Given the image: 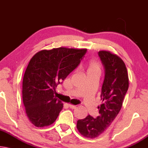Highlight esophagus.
<instances>
[{
    "mask_svg": "<svg viewBox=\"0 0 148 148\" xmlns=\"http://www.w3.org/2000/svg\"><path fill=\"white\" fill-rule=\"evenodd\" d=\"M69 107L71 109H75L76 108V106H75V105H72V104H69L68 105Z\"/></svg>",
    "mask_w": 148,
    "mask_h": 148,
    "instance_id": "esophagus-1",
    "label": "esophagus"
}]
</instances>
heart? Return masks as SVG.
Returning <instances> with one entry per match:
<instances>
[{"label": "heart", "instance_id": "b5f03b06", "mask_svg": "<svg viewBox=\"0 0 148 148\" xmlns=\"http://www.w3.org/2000/svg\"><path fill=\"white\" fill-rule=\"evenodd\" d=\"M101 71V65L97 61H91L89 64L88 72H99Z\"/></svg>", "mask_w": 148, "mask_h": 148}]
</instances>
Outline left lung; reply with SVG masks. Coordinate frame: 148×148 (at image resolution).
<instances>
[{"instance_id": "obj_1", "label": "left lung", "mask_w": 148, "mask_h": 148, "mask_svg": "<svg viewBox=\"0 0 148 148\" xmlns=\"http://www.w3.org/2000/svg\"><path fill=\"white\" fill-rule=\"evenodd\" d=\"M98 55L104 69L101 95L103 102L98 107L100 114L96 118L89 115L77 121L79 132L89 138L99 136L110 126L121 108L129 88L127 70L122 59L106 51H100Z\"/></svg>"}]
</instances>
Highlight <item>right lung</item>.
Returning <instances> with one entry per match:
<instances>
[{"label": "right lung", "mask_w": 148, "mask_h": 148, "mask_svg": "<svg viewBox=\"0 0 148 148\" xmlns=\"http://www.w3.org/2000/svg\"><path fill=\"white\" fill-rule=\"evenodd\" d=\"M86 49L66 47L42 50L32 57L23 79V102L26 114L37 127L51 125L62 109L54 96L56 88L76 69Z\"/></svg>", "instance_id": "1"}]
</instances>
